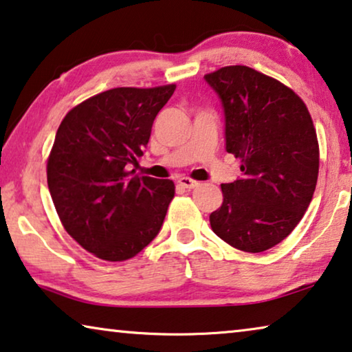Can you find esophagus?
<instances>
[{
    "label": "esophagus",
    "instance_id": "34e87169",
    "mask_svg": "<svg viewBox=\"0 0 352 352\" xmlns=\"http://www.w3.org/2000/svg\"><path fill=\"white\" fill-rule=\"evenodd\" d=\"M177 182H179V186H182L184 188H188V190H190V188H195L198 186L197 181H193V179H190V177H186V176L179 177Z\"/></svg>",
    "mask_w": 352,
    "mask_h": 352
}]
</instances>
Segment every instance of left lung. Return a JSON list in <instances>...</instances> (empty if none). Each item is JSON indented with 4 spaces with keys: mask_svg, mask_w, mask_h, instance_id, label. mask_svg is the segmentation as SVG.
<instances>
[{
    "mask_svg": "<svg viewBox=\"0 0 352 352\" xmlns=\"http://www.w3.org/2000/svg\"><path fill=\"white\" fill-rule=\"evenodd\" d=\"M226 114V149L241 160L222 184L212 232L244 252L276 246L302 221L319 173V144L307 104L292 89L249 66L205 76Z\"/></svg>",
    "mask_w": 352,
    "mask_h": 352,
    "instance_id": "obj_1",
    "label": "left lung"
}]
</instances>
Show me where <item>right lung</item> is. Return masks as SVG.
Returning <instances> with one entry per match:
<instances>
[{
    "label": "right lung",
    "mask_w": 352,
    "mask_h": 352,
    "mask_svg": "<svg viewBox=\"0 0 352 352\" xmlns=\"http://www.w3.org/2000/svg\"><path fill=\"white\" fill-rule=\"evenodd\" d=\"M176 85L119 87L65 116L47 160V186L65 230L98 258L122 262L160 232L175 182L136 176L155 116Z\"/></svg>",
    "instance_id": "add662e5"
}]
</instances>
